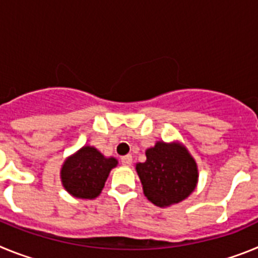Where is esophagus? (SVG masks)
Here are the masks:
<instances>
[{"label": "esophagus", "mask_w": 258, "mask_h": 258, "mask_svg": "<svg viewBox=\"0 0 258 258\" xmlns=\"http://www.w3.org/2000/svg\"><path fill=\"white\" fill-rule=\"evenodd\" d=\"M132 161H133V157H132V155H126V156L121 157V164L124 166H131Z\"/></svg>", "instance_id": "obj_1"}]
</instances>
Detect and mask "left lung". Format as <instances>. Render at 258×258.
Listing matches in <instances>:
<instances>
[{
	"label": "left lung",
	"mask_w": 258,
	"mask_h": 258,
	"mask_svg": "<svg viewBox=\"0 0 258 258\" xmlns=\"http://www.w3.org/2000/svg\"><path fill=\"white\" fill-rule=\"evenodd\" d=\"M145 163L136 170L145 197L160 208L178 204L195 191L199 181L198 164L186 146L178 141H157L146 150Z\"/></svg>",
	"instance_id": "left-lung-1"
}]
</instances>
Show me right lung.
<instances>
[{"label": "right lung", "instance_id": "1", "mask_svg": "<svg viewBox=\"0 0 258 258\" xmlns=\"http://www.w3.org/2000/svg\"><path fill=\"white\" fill-rule=\"evenodd\" d=\"M117 164V159L104 156L93 146H83L68 156L61 165V184L71 197L95 199L101 195L109 172Z\"/></svg>", "mask_w": 258, "mask_h": 258}]
</instances>
